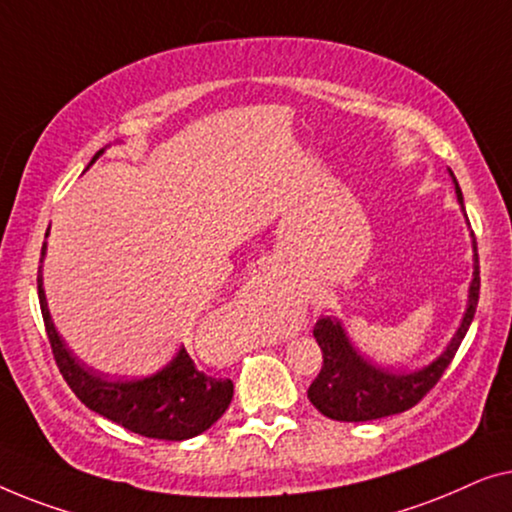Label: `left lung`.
Instances as JSON below:
<instances>
[{
    "label": "left lung",
    "mask_w": 512,
    "mask_h": 512,
    "mask_svg": "<svg viewBox=\"0 0 512 512\" xmlns=\"http://www.w3.org/2000/svg\"><path fill=\"white\" fill-rule=\"evenodd\" d=\"M455 183L457 201L462 204L464 197L459 190L455 174L450 171ZM466 215V213H464ZM473 239V278L469 285V301H466L464 318L459 322L455 336L450 338L448 348L438 355L434 362L410 373H394L385 366L373 364L352 345L348 331L338 318H320L315 322L313 336L322 350V369L313 385L308 387V399L322 415L338 422H369L378 417L397 415L413 408L448 369L459 345H462L466 331H469L475 306L480 294V266H478V246Z\"/></svg>",
    "instance_id": "obj_1"
}]
</instances>
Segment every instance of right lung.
Masks as SVG:
<instances>
[{"instance_id":"obj_1","label":"right lung","mask_w":512,"mask_h":512,"mask_svg":"<svg viewBox=\"0 0 512 512\" xmlns=\"http://www.w3.org/2000/svg\"><path fill=\"white\" fill-rule=\"evenodd\" d=\"M102 153L104 148L92 157L90 164H95ZM43 257H46V243L41 248V266L37 276L46 334L57 369L67 380L71 392L85 406L106 420L134 431V434L157 438V441H185V438L199 436L201 431H206L220 420L232 403L234 383L229 378L206 376L204 371L194 366L185 348L178 350L167 366L146 378L113 380L99 376L97 371L85 366L69 350L60 331L55 329L53 318H50L46 292H43Z\"/></svg>"}]
</instances>
